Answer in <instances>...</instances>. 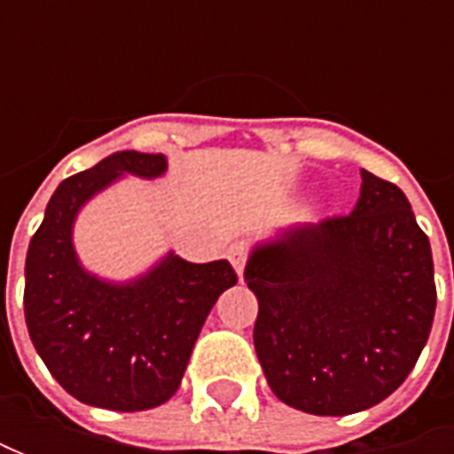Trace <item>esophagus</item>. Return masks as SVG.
Segmentation results:
<instances>
[{
  "mask_svg": "<svg viewBox=\"0 0 454 454\" xmlns=\"http://www.w3.org/2000/svg\"><path fill=\"white\" fill-rule=\"evenodd\" d=\"M227 260L232 262V268L239 275V280H242V272H245V265H247V247L242 245V242H235L230 250H227Z\"/></svg>",
  "mask_w": 454,
  "mask_h": 454,
  "instance_id": "1",
  "label": "esophagus"
}]
</instances>
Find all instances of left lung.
Masks as SVG:
<instances>
[{"mask_svg": "<svg viewBox=\"0 0 454 454\" xmlns=\"http://www.w3.org/2000/svg\"><path fill=\"white\" fill-rule=\"evenodd\" d=\"M254 351L288 407L343 417L384 402L410 376L434 321L427 235L404 192L361 168L351 215L288 227L254 245Z\"/></svg>", "mask_w": 454, "mask_h": 454, "instance_id": "left-lung-1", "label": "left lung"}]
</instances>
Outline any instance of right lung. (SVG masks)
I'll list each match as a JSON object with an SVG mask.
<instances>
[{
  "instance_id": "right-lung-1",
  "label": "right lung",
  "mask_w": 454,
  "mask_h": 454,
  "mask_svg": "<svg viewBox=\"0 0 454 454\" xmlns=\"http://www.w3.org/2000/svg\"><path fill=\"white\" fill-rule=\"evenodd\" d=\"M164 171V153L118 151L65 179L27 250L29 339L62 389L90 407L141 411L168 402L212 305L237 283L227 260L200 265L174 253L129 283L80 265L73 224L82 204L123 174L156 179Z\"/></svg>"
}]
</instances>
